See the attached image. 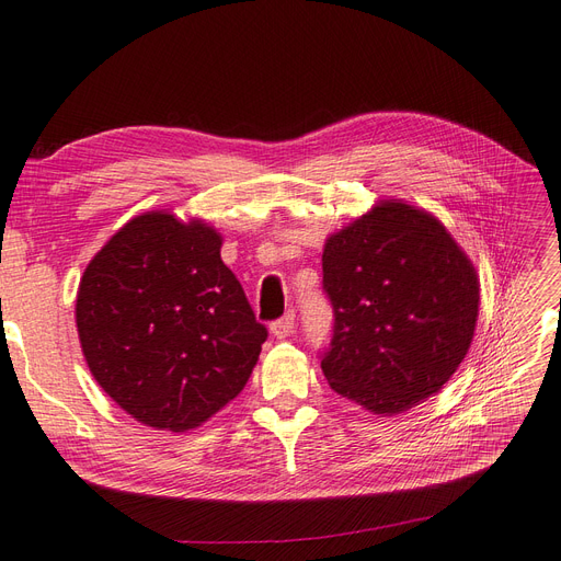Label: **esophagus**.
I'll use <instances>...</instances> for the list:
<instances>
[{
  "mask_svg": "<svg viewBox=\"0 0 561 561\" xmlns=\"http://www.w3.org/2000/svg\"><path fill=\"white\" fill-rule=\"evenodd\" d=\"M295 327H297L295 311H293V308H289V311H287L283 318H278V320L272 322V334H274L276 339H285V336H289V334L295 332Z\"/></svg>",
  "mask_w": 561,
  "mask_h": 561,
  "instance_id": "esophagus-1",
  "label": "esophagus"
}]
</instances>
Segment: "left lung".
<instances>
[{
  "label": "left lung",
  "mask_w": 561,
  "mask_h": 561,
  "mask_svg": "<svg viewBox=\"0 0 561 561\" xmlns=\"http://www.w3.org/2000/svg\"><path fill=\"white\" fill-rule=\"evenodd\" d=\"M322 293L334 313L322 374L374 413L438 392L473 339V264L446 227L409 204L385 202L327 239Z\"/></svg>",
  "instance_id": "obj_1"
}]
</instances>
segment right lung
Instances as JSON below:
<instances>
[{"label":"right lung","mask_w":561,"mask_h":561,"mask_svg":"<svg viewBox=\"0 0 561 561\" xmlns=\"http://www.w3.org/2000/svg\"><path fill=\"white\" fill-rule=\"evenodd\" d=\"M220 245L199 220L146 214L83 274L76 324L85 362L148 427L185 432L218 413L243 390L268 336Z\"/></svg>","instance_id":"obj_1"}]
</instances>
